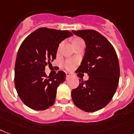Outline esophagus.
Listing matches in <instances>:
<instances>
[{"mask_svg":"<svg viewBox=\"0 0 134 134\" xmlns=\"http://www.w3.org/2000/svg\"><path fill=\"white\" fill-rule=\"evenodd\" d=\"M71 76H72V74H71V73L66 72V77H67V78H69V77H71Z\"/></svg>","mask_w":134,"mask_h":134,"instance_id":"esophagus-1","label":"esophagus"}]
</instances>
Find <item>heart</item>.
Wrapping results in <instances>:
<instances>
[{
  "instance_id": "heart-1",
  "label": "heart",
  "mask_w": 134,
  "mask_h": 134,
  "mask_svg": "<svg viewBox=\"0 0 134 134\" xmlns=\"http://www.w3.org/2000/svg\"><path fill=\"white\" fill-rule=\"evenodd\" d=\"M82 41V39L79 38H76L74 40V41H73V43L76 42H79V41ZM60 45L59 46V48H60ZM76 65V61L72 59L67 60H66L65 63V68L67 69H69V70L72 69L73 68L75 67V65Z\"/></svg>"
}]
</instances>
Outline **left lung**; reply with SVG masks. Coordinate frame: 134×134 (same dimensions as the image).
Here are the masks:
<instances>
[{"label":"left lung","mask_w":134,"mask_h":134,"mask_svg":"<svg viewBox=\"0 0 134 134\" xmlns=\"http://www.w3.org/2000/svg\"><path fill=\"white\" fill-rule=\"evenodd\" d=\"M84 39L85 56L77 71L89 76L87 80H80L71 91L74 105L87 112H93L105 107L112 99L120 78L118 58L110 42L92 29L72 31Z\"/></svg>","instance_id":"8db88e82"}]
</instances>
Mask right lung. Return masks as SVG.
<instances>
[{
    "label": "right lung",
    "instance_id": "obj_1",
    "mask_svg": "<svg viewBox=\"0 0 134 134\" xmlns=\"http://www.w3.org/2000/svg\"><path fill=\"white\" fill-rule=\"evenodd\" d=\"M71 31L41 27L30 34L20 44L15 63L14 84L23 103L34 110H45L55 103L56 90L66 74L58 71L47 76V65L56 59L60 42L72 36Z\"/></svg>",
    "mask_w": 134,
    "mask_h": 134
}]
</instances>
